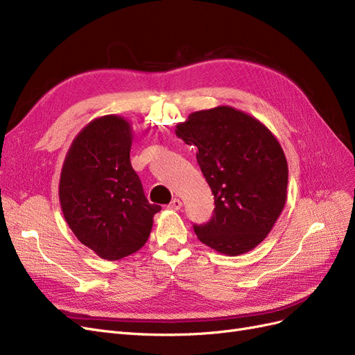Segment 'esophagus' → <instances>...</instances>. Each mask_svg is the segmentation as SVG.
<instances>
[{
    "label": "esophagus",
    "mask_w": 355,
    "mask_h": 355,
    "mask_svg": "<svg viewBox=\"0 0 355 355\" xmlns=\"http://www.w3.org/2000/svg\"><path fill=\"white\" fill-rule=\"evenodd\" d=\"M180 207H182V201L179 198H173L168 204V209H171V210H179Z\"/></svg>",
    "instance_id": "obj_1"
}]
</instances>
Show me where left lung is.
<instances>
[{"instance_id": "1", "label": "left lung", "mask_w": 355, "mask_h": 355, "mask_svg": "<svg viewBox=\"0 0 355 355\" xmlns=\"http://www.w3.org/2000/svg\"><path fill=\"white\" fill-rule=\"evenodd\" d=\"M175 132L198 148V166L214 197L210 220L194 225L198 240L230 256L254 249L287 198V159L275 136L231 106L192 112Z\"/></svg>"}]
</instances>
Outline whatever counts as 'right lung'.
<instances>
[{"mask_svg":"<svg viewBox=\"0 0 355 355\" xmlns=\"http://www.w3.org/2000/svg\"><path fill=\"white\" fill-rule=\"evenodd\" d=\"M132 125L105 115L85 125L67 154L59 182L63 216L72 232L102 259L137 252L161 206L151 204L130 163Z\"/></svg>","mask_w":355,"mask_h":355,"instance_id":"obj_1","label":"right lung"}]
</instances>
